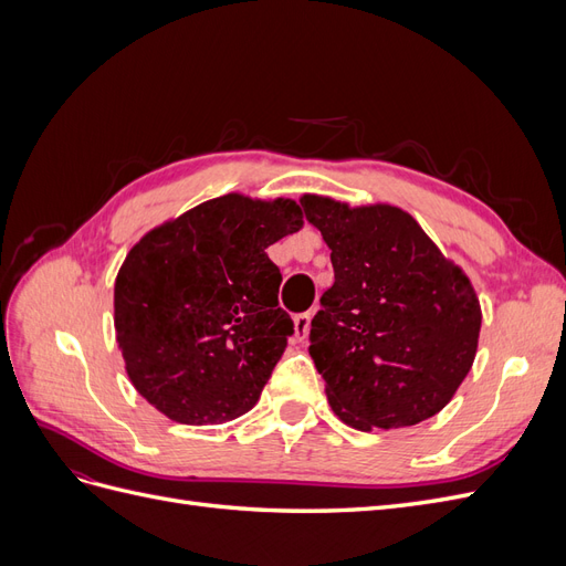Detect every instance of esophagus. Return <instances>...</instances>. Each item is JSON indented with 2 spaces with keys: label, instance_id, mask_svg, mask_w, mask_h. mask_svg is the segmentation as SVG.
<instances>
[{
  "label": "esophagus",
  "instance_id": "esophagus-1",
  "mask_svg": "<svg viewBox=\"0 0 566 566\" xmlns=\"http://www.w3.org/2000/svg\"><path fill=\"white\" fill-rule=\"evenodd\" d=\"M310 325H312V312H304L295 316V337L304 339L310 335Z\"/></svg>",
  "mask_w": 566,
  "mask_h": 566
}]
</instances>
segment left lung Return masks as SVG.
Returning <instances> with one entry per match:
<instances>
[{"label":"left lung","instance_id":"8db88e82","mask_svg":"<svg viewBox=\"0 0 566 566\" xmlns=\"http://www.w3.org/2000/svg\"><path fill=\"white\" fill-rule=\"evenodd\" d=\"M300 205L335 271L310 331L333 410L356 430L437 416L476 354L482 310L472 283L399 208L318 196Z\"/></svg>","mask_w":566,"mask_h":566}]
</instances>
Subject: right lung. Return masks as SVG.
<instances>
[{
	"label": "right lung",
	"instance_id": "right-lung-1",
	"mask_svg": "<svg viewBox=\"0 0 566 566\" xmlns=\"http://www.w3.org/2000/svg\"><path fill=\"white\" fill-rule=\"evenodd\" d=\"M295 200L229 193L148 231L115 279V333L142 397L181 424L260 401L295 325L266 248L302 229Z\"/></svg>",
	"mask_w": 566,
	"mask_h": 566
}]
</instances>
